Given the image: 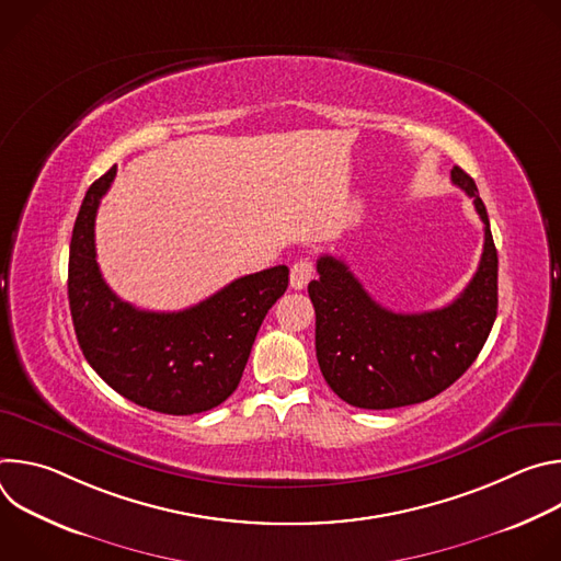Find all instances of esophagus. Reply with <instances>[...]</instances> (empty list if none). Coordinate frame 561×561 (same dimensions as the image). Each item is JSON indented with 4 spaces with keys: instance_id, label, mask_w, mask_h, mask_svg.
<instances>
[{
    "instance_id": "esophagus-1",
    "label": "esophagus",
    "mask_w": 561,
    "mask_h": 561,
    "mask_svg": "<svg viewBox=\"0 0 561 561\" xmlns=\"http://www.w3.org/2000/svg\"><path fill=\"white\" fill-rule=\"evenodd\" d=\"M314 277V266L310 260H299L290 266V286L295 290H301L308 286V282Z\"/></svg>"
}]
</instances>
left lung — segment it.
Masks as SVG:
<instances>
[{
	"label": "left lung",
	"instance_id": "8db88e82",
	"mask_svg": "<svg viewBox=\"0 0 561 561\" xmlns=\"http://www.w3.org/2000/svg\"><path fill=\"white\" fill-rule=\"evenodd\" d=\"M450 180L472 197L484 221V253L468 286L448 306L428 312L388 310L342 260H317L319 277L308 284L317 362L327 383L351 407L386 411L426 402L457 381L489 340L497 317V249L472 178L455 167Z\"/></svg>",
	"mask_w": 561,
	"mask_h": 561
}]
</instances>
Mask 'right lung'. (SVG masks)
<instances>
[{"label": "right lung", "mask_w": 561, "mask_h": 561, "mask_svg": "<svg viewBox=\"0 0 561 561\" xmlns=\"http://www.w3.org/2000/svg\"><path fill=\"white\" fill-rule=\"evenodd\" d=\"M117 167L91 184L77 213L68 255L75 335L93 370L122 397L164 415H193L232 394L288 268L239 277L178 312L139 310L104 282L95 253V215Z\"/></svg>", "instance_id": "add662e5"}]
</instances>
